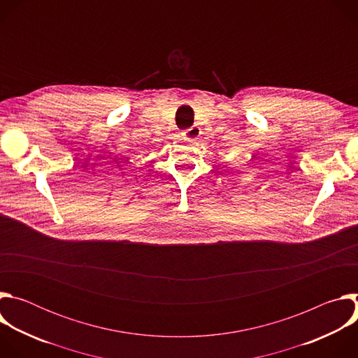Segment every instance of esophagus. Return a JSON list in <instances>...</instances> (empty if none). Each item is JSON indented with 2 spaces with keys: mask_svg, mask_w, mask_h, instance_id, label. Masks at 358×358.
<instances>
[{
  "mask_svg": "<svg viewBox=\"0 0 358 358\" xmlns=\"http://www.w3.org/2000/svg\"><path fill=\"white\" fill-rule=\"evenodd\" d=\"M199 134H201V129L196 126H192V127L184 130V137L191 141H195L199 137Z\"/></svg>",
  "mask_w": 358,
  "mask_h": 358,
  "instance_id": "esophagus-1",
  "label": "esophagus"
}]
</instances>
